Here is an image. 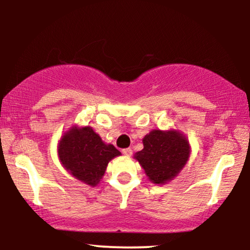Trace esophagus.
Instances as JSON below:
<instances>
[{"label": "esophagus", "instance_id": "34e87169", "mask_svg": "<svg viewBox=\"0 0 250 250\" xmlns=\"http://www.w3.org/2000/svg\"><path fill=\"white\" fill-rule=\"evenodd\" d=\"M122 153H123V155H125V156H131V154H133V150H131V148H125V149H123L122 150Z\"/></svg>", "mask_w": 250, "mask_h": 250}]
</instances>
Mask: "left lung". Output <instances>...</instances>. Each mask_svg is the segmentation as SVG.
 Segmentation results:
<instances>
[{"mask_svg": "<svg viewBox=\"0 0 250 250\" xmlns=\"http://www.w3.org/2000/svg\"><path fill=\"white\" fill-rule=\"evenodd\" d=\"M142 142L143 149L135 153L134 159L155 185L174 180L190 156L188 139L176 129H154L143 137Z\"/></svg>", "mask_w": 250, "mask_h": 250, "instance_id": "8db88e82", "label": "left lung"}]
</instances>
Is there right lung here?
I'll use <instances>...</instances> for the list:
<instances>
[{
	"mask_svg": "<svg viewBox=\"0 0 250 250\" xmlns=\"http://www.w3.org/2000/svg\"><path fill=\"white\" fill-rule=\"evenodd\" d=\"M57 154L63 168L90 187L99 185L108 163L121 155L113 145L103 142L90 125H73L64 131Z\"/></svg>",
	"mask_w": 250,
	"mask_h": 250,
	"instance_id": "obj_1",
	"label": "right lung"
}]
</instances>
